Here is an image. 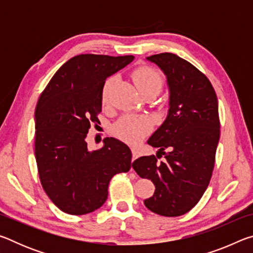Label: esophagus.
Returning <instances> with one entry per match:
<instances>
[{"mask_svg": "<svg viewBox=\"0 0 253 253\" xmlns=\"http://www.w3.org/2000/svg\"><path fill=\"white\" fill-rule=\"evenodd\" d=\"M131 154H132V162H134L136 158L138 157V152H137V149L131 148Z\"/></svg>", "mask_w": 253, "mask_h": 253, "instance_id": "34e87169", "label": "esophagus"}]
</instances>
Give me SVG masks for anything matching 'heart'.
I'll use <instances>...</instances> for the list:
<instances>
[{
    "label": "heart",
    "mask_w": 253,
    "mask_h": 253,
    "mask_svg": "<svg viewBox=\"0 0 253 253\" xmlns=\"http://www.w3.org/2000/svg\"><path fill=\"white\" fill-rule=\"evenodd\" d=\"M131 78L138 90L144 93L149 90H160L164 84L161 72L155 68L149 66H140L131 72ZM115 78L110 77L106 80L101 91V101L106 104L108 101V95L111 84ZM151 130V123L147 118L140 116H127L122 117L113 126V134L123 142L130 145H136L146 136Z\"/></svg>",
    "instance_id": "obj_1"
}]
</instances>
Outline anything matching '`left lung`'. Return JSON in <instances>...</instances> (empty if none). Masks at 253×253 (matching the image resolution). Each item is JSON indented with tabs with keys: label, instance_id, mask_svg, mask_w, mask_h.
<instances>
[{
	"label": "left lung",
	"instance_id": "8db88e82",
	"mask_svg": "<svg viewBox=\"0 0 253 253\" xmlns=\"http://www.w3.org/2000/svg\"><path fill=\"white\" fill-rule=\"evenodd\" d=\"M147 60L168 77L169 110L147 142L160 152L137 158L132 169L155 185L145 207L163 216H179L198 204L212 177L220 139L217 98L208 77L178 55L165 52ZM162 155L166 160L158 162Z\"/></svg>",
	"mask_w": 253,
	"mask_h": 253
}]
</instances>
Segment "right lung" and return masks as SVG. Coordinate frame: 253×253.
<instances>
[{"mask_svg":"<svg viewBox=\"0 0 253 253\" xmlns=\"http://www.w3.org/2000/svg\"><path fill=\"white\" fill-rule=\"evenodd\" d=\"M134 60L79 54L60 67L36 108L34 153L41 185L55 207L71 215L93 212L106 202L111 177L130 169L129 147L106 137L88 151L85 136L99 122L106 79Z\"/></svg>","mask_w":253,"mask_h":253,"instance_id":"1","label":"right lung"}]
</instances>
